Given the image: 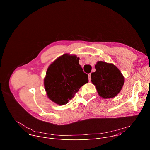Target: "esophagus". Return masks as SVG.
<instances>
[{
	"mask_svg": "<svg viewBox=\"0 0 150 150\" xmlns=\"http://www.w3.org/2000/svg\"><path fill=\"white\" fill-rule=\"evenodd\" d=\"M91 73L88 74V79H89V81H91Z\"/></svg>",
	"mask_w": 150,
	"mask_h": 150,
	"instance_id": "obj_1",
	"label": "esophagus"
}]
</instances>
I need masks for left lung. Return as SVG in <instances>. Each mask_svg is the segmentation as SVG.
I'll list each match as a JSON object with an SVG mask.
<instances>
[{
  "label": "left lung",
  "mask_w": 150,
  "mask_h": 150,
  "mask_svg": "<svg viewBox=\"0 0 150 150\" xmlns=\"http://www.w3.org/2000/svg\"><path fill=\"white\" fill-rule=\"evenodd\" d=\"M96 72L91 73V82L96 85L99 96L104 98L115 97L120 91L124 77L112 63L98 61L95 65Z\"/></svg>",
  "instance_id": "left-lung-1"
}]
</instances>
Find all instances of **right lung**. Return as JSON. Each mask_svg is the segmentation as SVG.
I'll use <instances>...</instances> for the list:
<instances>
[{"mask_svg": "<svg viewBox=\"0 0 150 150\" xmlns=\"http://www.w3.org/2000/svg\"><path fill=\"white\" fill-rule=\"evenodd\" d=\"M76 56L65 54L57 58L47 69L44 80L49 98L59 105L68 103L88 82V75L83 72Z\"/></svg>", "mask_w": 150, "mask_h": 150, "instance_id": "1", "label": "right lung"}]
</instances>
